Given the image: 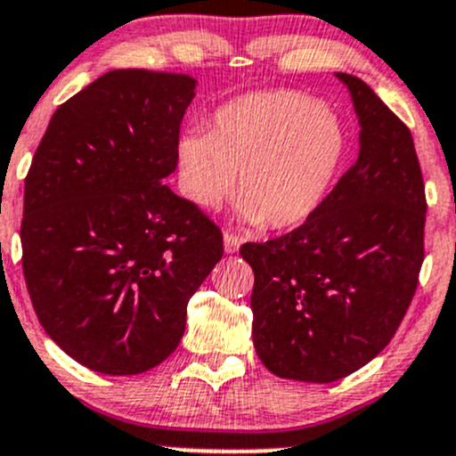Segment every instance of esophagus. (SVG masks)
Here are the masks:
<instances>
[{
  "mask_svg": "<svg viewBox=\"0 0 456 456\" xmlns=\"http://www.w3.org/2000/svg\"><path fill=\"white\" fill-rule=\"evenodd\" d=\"M239 246H241V237L232 232H224V249H226V254H234Z\"/></svg>",
  "mask_w": 456,
  "mask_h": 456,
  "instance_id": "1",
  "label": "esophagus"
}]
</instances>
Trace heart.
Returning <instances> with one entry per match:
<instances>
[{"mask_svg": "<svg viewBox=\"0 0 456 456\" xmlns=\"http://www.w3.org/2000/svg\"><path fill=\"white\" fill-rule=\"evenodd\" d=\"M347 148L339 117L296 91H256L215 112L210 130L178 139L180 183L200 208L234 189L239 215L273 230L305 224L335 183Z\"/></svg>", "mask_w": 456, "mask_h": 456, "instance_id": "obj_1", "label": "heart"}]
</instances>
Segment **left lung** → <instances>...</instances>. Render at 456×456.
Returning <instances> with one entry per match:
<instances>
[{
    "label": "left lung",
    "mask_w": 456,
    "mask_h": 456,
    "mask_svg": "<svg viewBox=\"0 0 456 456\" xmlns=\"http://www.w3.org/2000/svg\"><path fill=\"white\" fill-rule=\"evenodd\" d=\"M359 117V156L302 226L246 243L252 339L272 374L332 383L398 330L424 261L426 195L413 136L363 80L335 73Z\"/></svg>",
    "instance_id": "left-lung-1"
}]
</instances>
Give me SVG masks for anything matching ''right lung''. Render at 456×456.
Listing matches in <instances>:
<instances>
[{
	"mask_svg": "<svg viewBox=\"0 0 456 456\" xmlns=\"http://www.w3.org/2000/svg\"><path fill=\"white\" fill-rule=\"evenodd\" d=\"M195 85L184 73H104L58 106L32 159L23 276L47 335L93 371L163 363L224 254L219 228L163 184Z\"/></svg>",
	"mask_w": 456,
	"mask_h": 456,
	"instance_id": "1",
	"label": "right lung"
}]
</instances>
